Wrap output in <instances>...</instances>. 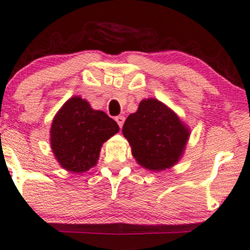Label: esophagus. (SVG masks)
I'll use <instances>...</instances> for the list:
<instances>
[{
    "mask_svg": "<svg viewBox=\"0 0 250 250\" xmlns=\"http://www.w3.org/2000/svg\"><path fill=\"white\" fill-rule=\"evenodd\" d=\"M115 121L117 122V124H118L119 127L122 128V126H123V124H124V122H125V117L124 116H117L116 118H115Z\"/></svg>",
    "mask_w": 250,
    "mask_h": 250,
    "instance_id": "34e87169",
    "label": "esophagus"
}]
</instances>
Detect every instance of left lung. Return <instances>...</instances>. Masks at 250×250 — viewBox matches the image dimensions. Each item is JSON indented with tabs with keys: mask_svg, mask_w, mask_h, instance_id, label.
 Returning <instances> with one entry per match:
<instances>
[{
	"mask_svg": "<svg viewBox=\"0 0 250 250\" xmlns=\"http://www.w3.org/2000/svg\"><path fill=\"white\" fill-rule=\"evenodd\" d=\"M124 135L142 167L159 171L182 157L189 131L173 111L157 99H144L136 113L126 118Z\"/></svg>",
	"mask_w": 250,
	"mask_h": 250,
	"instance_id": "8db88e82",
	"label": "left lung"
}]
</instances>
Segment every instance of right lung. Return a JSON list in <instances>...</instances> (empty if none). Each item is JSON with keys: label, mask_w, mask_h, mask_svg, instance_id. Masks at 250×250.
<instances>
[{"label": "right lung", "mask_w": 250, "mask_h": 250, "mask_svg": "<svg viewBox=\"0 0 250 250\" xmlns=\"http://www.w3.org/2000/svg\"><path fill=\"white\" fill-rule=\"evenodd\" d=\"M119 131L117 123L88 101L73 97L54 117L50 144L57 161L72 172H84L96 166L101 146Z\"/></svg>", "instance_id": "1"}]
</instances>
